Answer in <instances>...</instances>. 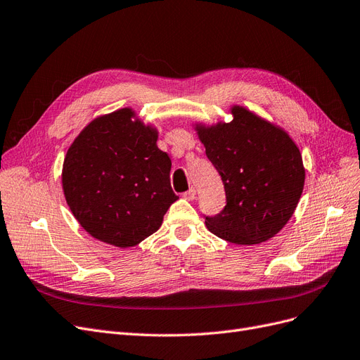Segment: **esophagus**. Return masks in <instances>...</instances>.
Returning <instances> with one entry per match:
<instances>
[{"label":"esophagus","mask_w":360,"mask_h":360,"mask_svg":"<svg viewBox=\"0 0 360 360\" xmlns=\"http://www.w3.org/2000/svg\"><path fill=\"white\" fill-rule=\"evenodd\" d=\"M182 195H184V198H187V200H194V198H195V190L190 188L188 191H185Z\"/></svg>","instance_id":"obj_1"}]
</instances>
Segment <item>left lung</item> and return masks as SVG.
I'll list each match as a JSON object with an SVG mask.
<instances>
[{
    "instance_id": "obj_1",
    "label": "left lung",
    "mask_w": 360,
    "mask_h": 360,
    "mask_svg": "<svg viewBox=\"0 0 360 360\" xmlns=\"http://www.w3.org/2000/svg\"><path fill=\"white\" fill-rule=\"evenodd\" d=\"M233 122L197 124L206 155L221 175L227 205L206 227L236 245H257L281 231L304 188L302 157L288 133L243 106Z\"/></svg>"
}]
</instances>
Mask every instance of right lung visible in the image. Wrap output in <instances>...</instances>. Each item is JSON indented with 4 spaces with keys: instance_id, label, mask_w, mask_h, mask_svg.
I'll list each match as a JSON object with an SVG mask.
<instances>
[{
    "instance_id": "1",
    "label": "right lung",
    "mask_w": 360,
    "mask_h": 360,
    "mask_svg": "<svg viewBox=\"0 0 360 360\" xmlns=\"http://www.w3.org/2000/svg\"><path fill=\"white\" fill-rule=\"evenodd\" d=\"M133 115L123 108L93 120L70 146L62 170L66 203L79 225L118 248L155 233L178 200L157 130Z\"/></svg>"
}]
</instances>
